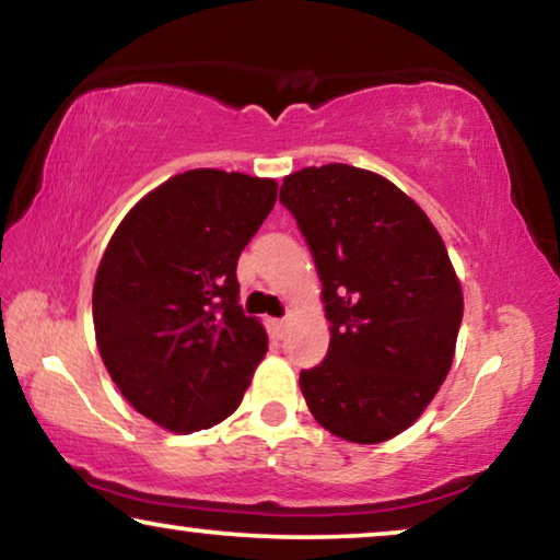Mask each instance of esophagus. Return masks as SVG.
I'll return each instance as SVG.
<instances>
[{"mask_svg": "<svg viewBox=\"0 0 560 560\" xmlns=\"http://www.w3.org/2000/svg\"><path fill=\"white\" fill-rule=\"evenodd\" d=\"M287 325H289V317L283 319H273V329H277V335L283 337V332H287Z\"/></svg>", "mask_w": 560, "mask_h": 560, "instance_id": "esophagus-1", "label": "esophagus"}]
</instances>
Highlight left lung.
I'll list each match as a JSON object with an SVG mask.
<instances>
[{"mask_svg":"<svg viewBox=\"0 0 560 560\" xmlns=\"http://www.w3.org/2000/svg\"><path fill=\"white\" fill-rule=\"evenodd\" d=\"M281 202L310 243L332 335L299 375L306 406L345 441L398 436L454 360L464 296L444 241L404 190L352 164L291 172Z\"/></svg>","mask_w":560,"mask_h":560,"instance_id":"1","label":"left lung"}]
</instances>
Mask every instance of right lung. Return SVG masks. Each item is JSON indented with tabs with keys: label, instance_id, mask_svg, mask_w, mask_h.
Returning <instances> with one entry per match:
<instances>
[{
	"label": "right lung",
	"instance_id": "1",
	"mask_svg": "<svg viewBox=\"0 0 560 560\" xmlns=\"http://www.w3.org/2000/svg\"><path fill=\"white\" fill-rule=\"evenodd\" d=\"M277 179L190 170L144 195L93 281L101 360L156 427L190 434L241 406L269 335L238 304L241 250L277 202Z\"/></svg>",
	"mask_w": 560,
	"mask_h": 560
}]
</instances>
